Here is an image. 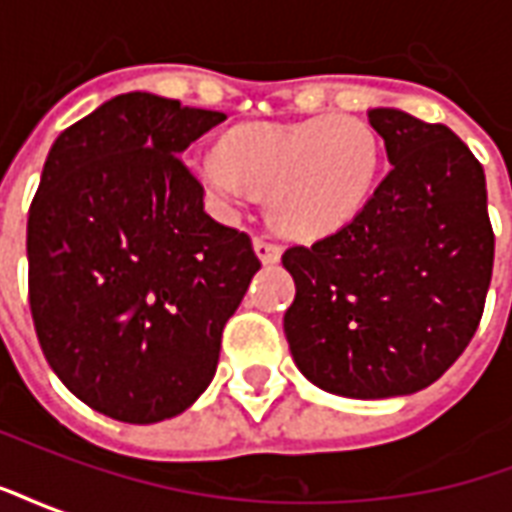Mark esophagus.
<instances>
[{"label": "esophagus", "mask_w": 512, "mask_h": 512, "mask_svg": "<svg viewBox=\"0 0 512 512\" xmlns=\"http://www.w3.org/2000/svg\"><path fill=\"white\" fill-rule=\"evenodd\" d=\"M255 255L260 257V263H266V266H271V263H279V257H282V249H279L274 241H268V238H255Z\"/></svg>", "instance_id": "esophagus-1"}]
</instances>
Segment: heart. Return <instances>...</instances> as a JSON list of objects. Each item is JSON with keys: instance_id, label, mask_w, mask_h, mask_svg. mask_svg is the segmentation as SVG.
Masks as SVG:
<instances>
[{"instance_id": "heart-1", "label": "heart", "mask_w": 512, "mask_h": 512, "mask_svg": "<svg viewBox=\"0 0 512 512\" xmlns=\"http://www.w3.org/2000/svg\"><path fill=\"white\" fill-rule=\"evenodd\" d=\"M213 208L233 219L268 191V216L290 238H321L362 211L376 189L381 142L365 120L318 115L290 123H244L222 150L189 158Z\"/></svg>"}]
</instances>
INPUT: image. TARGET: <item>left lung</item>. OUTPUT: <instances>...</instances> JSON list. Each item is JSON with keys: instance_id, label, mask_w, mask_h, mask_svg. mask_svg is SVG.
<instances>
[{"instance_id": "left-lung-1", "label": "left lung", "mask_w": 512, "mask_h": 512, "mask_svg": "<svg viewBox=\"0 0 512 512\" xmlns=\"http://www.w3.org/2000/svg\"><path fill=\"white\" fill-rule=\"evenodd\" d=\"M389 172L351 222L290 246V354L307 381L354 400L414 395L477 332L494 268L485 172L447 126L367 112Z\"/></svg>"}]
</instances>
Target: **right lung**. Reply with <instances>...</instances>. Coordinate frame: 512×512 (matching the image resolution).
<instances>
[{"label": "right lung", "instance_id": "right-lung-1", "mask_svg": "<svg viewBox=\"0 0 512 512\" xmlns=\"http://www.w3.org/2000/svg\"><path fill=\"white\" fill-rule=\"evenodd\" d=\"M227 115L126 93L51 145L27 224L29 307L51 370L106 417L153 425L208 389L260 268L205 213L180 153Z\"/></svg>", "mask_w": 512, "mask_h": 512}]
</instances>
